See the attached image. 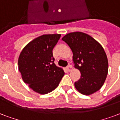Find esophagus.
Here are the masks:
<instances>
[{
    "instance_id": "esophagus-1",
    "label": "esophagus",
    "mask_w": 120,
    "mask_h": 120,
    "mask_svg": "<svg viewBox=\"0 0 120 120\" xmlns=\"http://www.w3.org/2000/svg\"><path fill=\"white\" fill-rule=\"evenodd\" d=\"M66 69L68 71H71L73 70V67L71 66V65H69V66L66 67Z\"/></svg>"
}]
</instances>
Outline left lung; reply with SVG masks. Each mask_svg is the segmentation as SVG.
Segmentation results:
<instances>
[{
	"label": "left lung",
	"mask_w": 120,
	"mask_h": 120,
	"mask_svg": "<svg viewBox=\"0 0 120 120\" xmlns=\"http://www.w3.org/2000/svg\"><path fill=\"white\" fill-rule=\"evenodd\" d=\"M72 50L75 68L81 78L75 88L82 94L90 95L100 90L105 81L108 62L104 49L91 36L81 32H71L62 38Z\"/></svg>",
	"instance_id": "8db88e82"
}]
</instances>
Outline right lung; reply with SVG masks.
Instances as JSON below:
<instances>
[{"mask_svg": "<svg viewBox=\"0 0 120 120\" xmlns=\"http://www.w3.org/2000/svg\"><path fill=\"white\" fill-rule=\"evenodd\" d=\"M61 34H45L34 39L22 49L19 57V70L25 83L44 94L57 88L64 75L56 66L52 49Z\"/></svg>", "mask_w": 120, "mask_h": 120, "instance_id": "1", "label": "right lung"}]
</instances>
